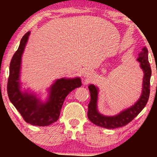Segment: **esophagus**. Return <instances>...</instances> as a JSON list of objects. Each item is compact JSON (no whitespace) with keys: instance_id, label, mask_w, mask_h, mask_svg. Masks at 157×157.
Masks as SVG:
<instances>
[{"instance_id":"obj_1","label":"esophagus","mask_w":157,"mask_h":157,"mask_svg":"<svg viewBox=\"0 0 157 157\" xmlns=\"http://www.w3.org/2000/svg\"><path fill=\"white\" fill-rule=\"evenodd\" d=\"M84 77H90L91 76V71H86L84 72Z\"/></svg>"}]
</instances>
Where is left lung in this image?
I'll return each instance as SVG.
<instances>
[{
	"label": "left lung",
	"instance_id": "obj_1",
	"mask_svg": "<svg viewBox=\"0 0 157 157\" xmlns=\"http://www.w3.org/2000/svg\"><path fill=\"white\" fill-rule=\"evenodd\" d=\"M147 49L146 47L142 48V52L140 53L137 60L140 62V67L144 73L142 91L140 98L137 102L128 109L124 110L119 114L112 117L102 115L97 111V95L98 89L94 85H90L89 89L91 94V100L89 104L88 118L91 122L96 125L105 128H117L127 125L142 111L146 105L150 95V80L151 76V68L148 62Z\"/></svg>",
	"mask_w": 157,
	"mask_h": 157
}]
</instances>
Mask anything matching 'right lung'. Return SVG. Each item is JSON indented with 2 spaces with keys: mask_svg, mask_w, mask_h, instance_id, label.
I'll return each mask as SVG.
<instances>
[{
  "mask_svg": "<svg viewBox=\"0 0 157 157\" xmlns=\"http://www.w3.org/2000/svg\"><path fill=\"white\" fill-rule=\"evenodd\" d=\"M30 32L23 35L19 47L14 54L10 66V76L7 93L10 100L28 123L37 126H47L57 121L60 114L66 96L82 86L80 78L58 79L50 87L49 96L46 102H41L35 95L21 91L20 70L21 57L29 39Z\"/></svg>",
  "mask_w": 157,
  "mask_h": 157,
  "instance_id": "add662e5",
  "label": "right lung"
}]
</instances>
